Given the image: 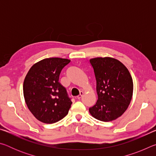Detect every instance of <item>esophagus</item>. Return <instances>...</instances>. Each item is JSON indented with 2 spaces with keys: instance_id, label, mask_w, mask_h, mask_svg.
<instances>
[{
  "instance_id": "obj_1",
  "label": "esophagus",
  "mask_w": 156,
  "mask_h": 156,
  "mask_svg": "<svg viewBox=\"0 0 156 156\" xmlns=\"http://www.w3.org/2000/svg\"><path fill=\"white\" fill-rule=\"evenodd\" d=\"M83 94H84V92H83V91H80V95H78V96H77V98L78 99V100H80L82 97H83Z\"/></svg>"
}]
</instances>
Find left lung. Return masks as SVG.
<instances>
[{
  "label": "left lung",
  "instance_id": "obj_1",
  "mask_svg": "<svg viewBox=\"0 0 156 156\" xmlns=\"http://www.w3.org/2000/svg\"><path fill=\"white\" fill-rule=\"evenodd\" d=\"M96 80L98 100L89 108L94 118L103 122L114 120L127 109L133 96V83L125 65L111 57L89 60Z\"/></svg>",
  "mask_w": 156,
  "mask_h": 156
}]
</instances>
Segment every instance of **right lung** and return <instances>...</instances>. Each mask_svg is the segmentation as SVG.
I'll list each match as a JSON object with an SVG mask.
<instances>
[{
  "label": "right lung",
  "mask_w": 156,
  "mask_h": 156,
  "mask_svg": "<svg viewBox=\"0 0 156 156\" xmlns=\"http://www.w3.org/2000/svg\"><path fill=\"white\" fill-rule=\"evenodd\" d=\"M71 60L44 58L29 70L23 83V95L29 110L37 120L55 123L68 114L72 102L60 84V73Z\"/></svg>",
  "instance_id": "1"
}]
</instances>
